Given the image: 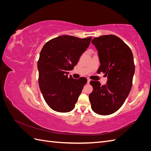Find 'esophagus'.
Instances as JSON below:
<instances>
[{
    "label": "esophagus",
    "mask_w": 151,
    "mask_h": 151,
    "mask_svg": "<svg viewBox=\"0 0 151 151\" xmlns=\"http://www.w3.org/2000/svg\"><path fill=\"white\" fill-rule=\"evenodd\" d=\"M90 81H91V79H89V78H88V83H89Z\"/></svg>",
    "instance_id": "1"
}]
</instances>
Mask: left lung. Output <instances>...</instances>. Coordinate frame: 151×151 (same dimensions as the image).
<instances>
[{
	"label": "left lung",
	"instance_id": "1",
	"mask_svg": "<svg viewBox=\"0 0 151 151\" xmlns=\"http://www.w3.org/2000/svg\"><path fill=\"white\" fill-rule=\"evenodd\" d=\"M97 49L101 65L99 72L107 76L106 84L91 81L93 91L89 96L91 108L98 115L116 112L129 94L135 73L133 54L128 45L113 35L94 38L91 42Z\"/></svg>",
	"mask_w": 151,
	"mask_h": 151
}]
</instances>
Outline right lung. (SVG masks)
<instances>
[{
    "label": "right lung",
    "mask_w": 151,
    "mask_h": 151,
    "mask_svg": "<svg viewBox=\"0 0 151 151\" xmlns=\"http://www.w3.org/2000/svg\"><path fill=\"white\" fill-rule=\"evenodd\" d=\"M91 37L79 38L63 35L45 43L38 61V83L43 98L54 111H72L87 83L86 77L79 79L68 76L88 48Z\"/></svg>",
    "instance_id": "1"
}]
</instances>
